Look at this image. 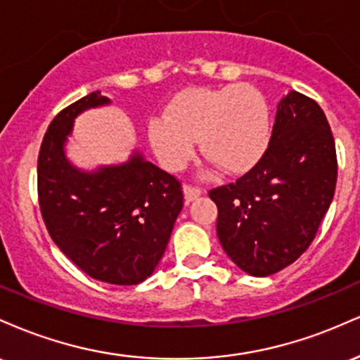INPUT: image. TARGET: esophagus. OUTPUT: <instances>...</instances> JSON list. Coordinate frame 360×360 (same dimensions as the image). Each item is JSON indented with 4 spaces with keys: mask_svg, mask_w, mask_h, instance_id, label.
Segmentation results:
<instances>
[{
    "mask_svg": "<svg viewBox=\"0 0 360 360\" xmlns=\"http://www.w3.org/2000/svg\"><path fill=\"white\" fill-rule=\"evenodd\" d=\"M203 189L198 188V186H191V184H186L184 186V201L186 203H191V201L196 200V198L201 196Z\"/></svg>",
    "mask_w": 360,
    "mask_h": 360,
    "instance_id": "34e87169",
    "label": "esophagus"
}]
</instances>
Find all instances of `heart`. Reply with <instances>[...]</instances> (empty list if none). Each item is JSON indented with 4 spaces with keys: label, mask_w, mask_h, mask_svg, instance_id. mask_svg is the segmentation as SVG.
<instances>
[{
    "label": "heart",
    "mask_w": 360,
    "mask_h": 360,
    "mask_svg": "<svg viewBox=\"0 0 360 360\" xmlns=\"http://www.w3.org/2000/svg\"><path fill=\"white\" fill-rule=\"evenodd\" d=\"M269 108L247 84L181 93L167 115L148 122V140L164 167L179 171L201 150L226 174H243L259 162L269 143Z\"/></svg>",
    "instance_id": "1"
}]
</instances>
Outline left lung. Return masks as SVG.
<instances>
[{
	"mask_svg": "<svg viewBox=\"0 0 360 360\" xmlns=\"http://www.w3.org/2000/svg\"><path fill=\"white\" fill-rule=\"evenodd\" d=\"M335 184V140L323 110L289 91L259 162L235 183L210 191L223 250L255 278L284 269L313 242Z\"/></svg>",
	"mask_w": 360,
	"mask_h": 360,
	"instance_id": "1",
	"label": "left lung"
}]
</instances>
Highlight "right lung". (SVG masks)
Segmentation results:
<instances>
[{
  "label": "right lung",
  "instance_id": "obj_1",
  "mask_svg": "<svg viewBox=\"0 0 360 360\" xmlns=\"http://www.w3.org/2000/svg\"><path fill=\"white\" fill-rule=\"evenodd\" d=\"M103 105L110 100L94 91L52 120L39 152V205L65 257L93 279L131 286L162 259L183 210V188L139 150L127 162L94 171L69 162L64 147L74 120Z\"/></svg>",
  "mask_w": 360,
  "mask_h": 360
}]
</instances>
